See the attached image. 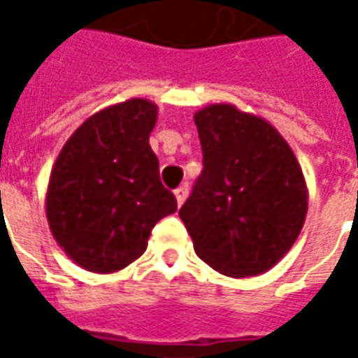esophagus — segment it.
Returning a JSON list of instances; mask_svg holds the SVG:
<instances>
[{
    "instance_id": "obj_1",
    "label": "esophagus",
    "mask_w": 358,
    "mask_h": 358,
    "mask_svg": "<svg viewBox=\"0 0 358 358\" xmlns=\"http://www.w3.org/2000/svg\"><path fill=\"white\" fill-rule=\"evenodd\" d=\"M187 195H189V187L181 185L175 189V199H177V205H183L187 199Z\"/></svg>"
}]
</instances>
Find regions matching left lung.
I'll return each instance as SVG.
<instances>
[{"label": "left lung", "instance_id": "8db88e82", "mask_svg": "<svg viewBox=\"0 0 358 358\" xmlns=\"http://www.w3.org/2000/svg\"><path fill=\"white\" fill-rule=\"evenodd\" d=\"M203 171L179 209L201 259L227 277L261 275L293 247L307 187L289 143L227 103L195 113Z\"/></svg>", "mask_w": 358, "mask_h": 358}]
</instances>
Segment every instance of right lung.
I'll return each mask as SVG.
<instances>
[{
	"label": "right lung",
	"instance_id": "obj_1",
	"mask_svg": "<svg viewBox=\"0 0 358 358\" xmlns=\"http://www.w3.org/2000/svg\"><path fill=\"white\" fill-rule=\"evenodd\" d=\"M157 107L129 99L91 115L63 145L48 187V221L79 267L115 273L139 259L151 229L177 211L149 133Z\"/></svg>",
	"mask_w": 358,
	"mask_h": 358
}]
</instances>
